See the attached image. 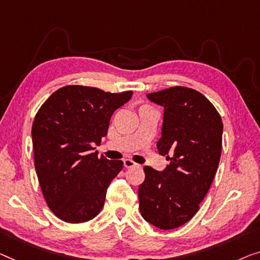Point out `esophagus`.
Returning a JSON list of instances; mask_svg holds the SVG:
<instances>
[{
    "label": "esophagus",
    "instance_id": "obj_1",
    "mask_svg": "<svg viewBox=\"0 0 260 260\" xmlns=\"http://www.w3.org/2000/svg\"><path fill=\"white\" fill-rule=\"evenodd\" d=\"M123 166H125L126 168H132V167H135V166H138V165L135 164L134 161H132L131 158H125V160H123Z\"/></svg>",
    "mask_w": 260,
    "mask_h": 260
}]
</instances>
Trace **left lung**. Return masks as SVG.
I'll list each match as a JSON object with an SVG mask.
<instances>
[{
  "instance_id": "1",
  "label": "left lung",
  "mask_w": 260,
  "mask_h": 260,
  "mask_svg": "<svg viewBox=\"0 0 260 260\" xmlns=\"http://www.w3.org/2000/svg\"><path fill=\"white\" fill-rule=\"evenodd\" d=\"M164 107L158 154L169 165L162 172L146 166L139 187V208L147 222L162 230L176 229L200 209L218 168L223 122L202 93L175 86L149 93Z\"/></svg>"
}]
</instances>
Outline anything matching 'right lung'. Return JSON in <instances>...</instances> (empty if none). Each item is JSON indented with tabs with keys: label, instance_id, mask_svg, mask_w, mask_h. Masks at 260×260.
I'll return each mask as SVG.
<instances>
[{
	"label": "right lung",
	"instance_id": "obj_1",
	"mask_svg": "<svg viewBox=\"0 0 260 260\" xmlns=\"http://www.w3.org/2000/svg\"><path fill=\"white\" fill-rule=\"evenodd\" d=\"M132 94L70 85L37 112L31 131L35 168L46 203L64 222L84 223L102 211L123 162L98 158L92 146L100 145L112 114Z\"/></svg>",
	"mask_w": 260,
	"mask_h": 260
}]
</instances>
